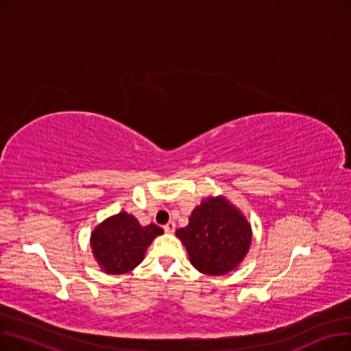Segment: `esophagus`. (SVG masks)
<instances>
[{
	"label": "esophagus",
	"mask_w": 351,
	"mask_h": 351,
	"mask_svg": "<svg viewBox=\"0 0 351 351\" xmlns=\"http://www.w3.org/2000/svg\"><path fill=\"white\" fill-rule=\"evenodd\" d=\"M175 228H176V225H175L173 222H169V223H166V225L163 226L165 232H166V233H171V234L175 232Z\"/></svg>",
	"instance_id": "1"
}]
</instances>
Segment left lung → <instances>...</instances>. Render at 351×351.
Segmentation results:
<instances>
[{
	"label": "left lung",
	"mask_w": 351,
	"mask_h": 351,
	"mask_svg": "<svg viewBox=\"0 0 351 351\" xmlns=\"http://www.w3.org/2000/svg\"><path fill=\"white\" fill-rule=\"evenodd\" d=\"M191 263L200 273L222 276L239 267L252 243L246 216L225 196H208L176 230Z\"/></svg>",
	"instance_id": "left-lung-1"
}]
</instances>
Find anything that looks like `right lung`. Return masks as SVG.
<instances>
[{
	"mask_svg": "<svg viewBox=\"0 0 351 351\" xmlns=\"http://www.w3.org/2000/svg\"><path fill=\"white\" fill-rule=\"evenodd\" d=\"M162 233L159 226H142L135 216L119 212L105 219L90 233L92 254L105 273H128L143 261L146 249Z\"/></svg>",
	"mask_w": 351,
	"mask_h": 351,
	"instance_id": "right-lung-1",
	"label": "right lung"
}]
</instances>
